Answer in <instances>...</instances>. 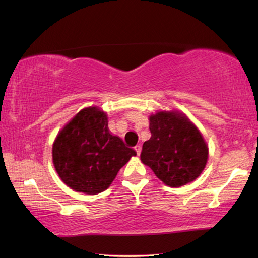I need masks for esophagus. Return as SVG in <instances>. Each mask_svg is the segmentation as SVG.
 I'll use <instances>...</instances> for the list:
<instances>
[{
  "instance_id": "34e87169",
  "label": "esophagus",
  "mask_w": 258,
  "mask_h": 258,
  "mask_svg": "<svg viewBox=\"0 0 258 258\" xmlns=\"http://www.w3.org/2000/svg\"><path fill=\"white\" fill-rule=\"evenodd\" d=\"M135 152H136V154H138L139 156H140V154H141V152H142V146L141 145H136L135 147Z\"/></svg>"
}]
</instances>
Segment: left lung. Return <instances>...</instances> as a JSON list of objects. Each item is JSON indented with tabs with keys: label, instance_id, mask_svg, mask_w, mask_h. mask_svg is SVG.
I'll return each instance as SVG.
<instances>
[{
	"label": "left lung",
	"instance_id": "left-lung-1",
	"mask_svg": "<svg viewBox=\"0 0 258 258\" xmlns=\"http://www.w3.org/2000/svg\"><path fill=\"white\" fill-rule=\"evenodd\" d=\"M151 139L144 142L141 161L169 187L193 182L204 171L208 146L196 125L177 109L150 116Z\"/></svg>",
	"mask_w": 258,
	"mask_h": 258
}]
</instances>
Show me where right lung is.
Listing matches in <instances>:
<instances>
[{
    "label": "right lung",
    "instance_id": "right-lung-1",
    "mask_svg": "<svg viewBox=\"0 0 258 258\" xmlns=\"http://www.w3.org/2000/svg\"><path fill=\"white\" fill-rule=\"evenodd\" d=\"M136 152L109 133L106 113L85 107L59 131L52 147L55 171L79 193L95 195L109 187Z\"/></svg>",
    "mask_w": 258,
    "mask_h": 258
}]
</instances>
